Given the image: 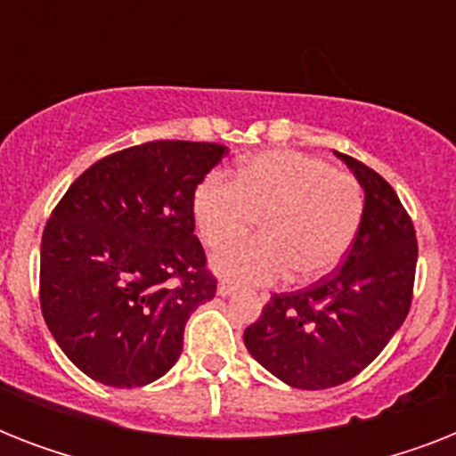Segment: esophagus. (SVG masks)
Here are the masks:
<instances>
[{
  "label": "esophagus",
  "mask_w": 456,
  "mask_h": 456,
  "mask_svg": "<svg viewBox=\"0 0 456 456\" xmlns=\"http://www.w3.org/2000/svg\"><path fill=\"white\" fill-rule=\"evenodd\" d=\"M232 293H236V286H232L229 281H222V284L217 286V296H222V298H227ZM265 298H267V296H263V300Z\"/></svg>",
  "instance_id": "34e87169"
}]
</instances>
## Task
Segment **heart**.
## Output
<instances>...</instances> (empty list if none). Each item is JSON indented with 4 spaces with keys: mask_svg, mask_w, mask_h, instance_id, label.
I'll list each match as a JSON object with an SVG mask.
<instances>
[{
    "mask_svg": "<svg viewBox=\"0 0 456 456\" xmlns=\"http://www.w3.org/2000/svg\"><path fill=\"white\" fill-rule=\"evenodd\" d=\"M191 208L200 239L213 248L241 239L260 217V239L213 257L217 274L239 284H272L289 270L305 284L346 257L360 232L364 196L357 179L322 158L265 151L241 163L236 179L206 175Z\"/></svg>",
    "mask_w": 456,
    "mask_h": 456,
    "instance_id": "heart-1",
    "label": "heart"
}]
</instances>
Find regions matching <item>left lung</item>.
<instances>
[{"instance_id":"8db88e82","label":"left lung","mask_w":456,"mask_h":456,"mask_svg":"<svg viewBox=\"0 0 456 456\" xmlns=\"http://www.w3.org/2000/svg\"><path fill=\"white\" fill-rule=\"evenodd\" d=\"M336 156L364 189V215L343 265L293 293H274L243 331L248 353L286 386L324 390L350 381L379 357L407 319L417 272V234L386 179Z\"/></svg>"}]
</instances>
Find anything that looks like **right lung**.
Segmentation results:
<instances>
[{"instance_id": "obj_1", "label": "right lung", "mask_w": 456, "mask_h": 456, "mask_svg": "<svg viewBox=\"0 0 456 456\" xmlns=\"http://www.w3.org/2000/svg\"><path fill=\"white\" fill-rule=\"evenodd\" d=\"M224 153L208 142L130 146L82 172L53 208L39 303L89 379L139 388L179 360L186 319L217 289L193 234V191Z\"/></svg>"}]
</instances>
